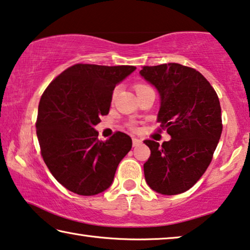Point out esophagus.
Returning <instances> with one entry per match:
<instances>
[{
    "label": "esophagus",
    "instance_id": "obj_1",
    "mask_svg": "<svg viewBox=\"0 0 250 250\" xmlns=\"http://www.w3.org/2000/svg\"><path fill=\"white\" fill-rule=\"evenodd\" d=\"M141 144H142V141L141 140H138V138H136V137L133 138V146L134 147H136V146H138V145H141Z\"/></svg>",
    "mask_w": 250,
    "mask_h": 250
}]
</instances>
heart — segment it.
I'll list each match as a JSON object with an SVG mask.
<instances>
[{
	"label": "heart",
	"instance_id": "heart-1",
	"mask_svg": "<svg viewBox=\"0 0 250 250\" xmlns=\"http://www.w3.org/2000/svg\"><path fill=\"white\" fill-rule=\"evenodd\" d=\"M146 87H148V86L143 85V83H138V85H136V91H137V90H141V89H144V88H146ZM130 128L135 129V126L130 125Z\"/></svg>",
	"mask_w": 250,
	"mask_h": 250
}]
</instances>
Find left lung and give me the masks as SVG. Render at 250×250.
<instances>
[{
  "instance_id": "8db88e82",
  "label": "left lung",
  "mask_w": 250,
  "mask_h": 250,
  "mask_svg": "<svg viewBox=\"0 0 250 250\" xmlns=\"http://www.w3.org/2000/svg\"><path fill=\"white\" fill-rule=\"evenodd\" d=\"M140 74L159 90V129L171 135L162 145L144 141L151 149L145 180L161 194L182 193L199 181L212 160L222 132L220 102L208 80L191 67L163 63L145 66Z\"/></svg>"
}]
</instances>
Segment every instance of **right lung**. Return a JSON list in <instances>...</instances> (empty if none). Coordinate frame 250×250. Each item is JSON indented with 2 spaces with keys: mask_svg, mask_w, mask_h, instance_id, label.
I'll use <instances>...</instances> for the list:
<instances>
[{
  "mask_svg": "<svg viewBox=\"0 0 250 250\" xmlns=\"http://www.w3.org/2000/svg\"><path fill=\"white\" fill-rule=\"evenodd\" d=\"M135 69L76 63L57 76L42 94L36 123L41 156L69 191L80 195L105 191L132 148L127 134L115 132L103 142L94 126L108 114L115 86Z\"/></svg>",
  "mask_w": 250,
  "mask_h": 250,
  "instance_id": "obj_1",
  "label": "right lung"
}]
</instances>
